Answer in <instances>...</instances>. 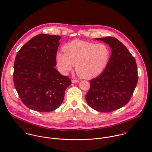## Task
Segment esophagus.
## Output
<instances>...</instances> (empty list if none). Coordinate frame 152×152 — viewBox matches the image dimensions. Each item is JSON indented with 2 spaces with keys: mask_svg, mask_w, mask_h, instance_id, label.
I'll return each mask as SVG.
<instances>
[{
  "mask_svg": "<svg viewBox=\"0 0 152 152\" xmlns=\"http://www.w3.org/2000/svg\"><path fill=\"white\" fill-rule=\"evenodd\" d=\"M72 83H78L79 82V80H75V79H72Z\"/></svg>",
  "mask_w": 152,
  "mask_h": 152,
  "instance_id": "obj_1",
  "label": "esophagus"
}]
</instances>
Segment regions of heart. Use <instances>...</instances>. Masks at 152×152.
<instances>
[{"label": "heart", "mask_w": 152, "mask_h": 152, "mask_svg": "<svg viewBox=\"0 0 152 152\" xmlns=\"http://www.w3.org/2000/svg\"><path fill=\"white\" fill-rule=\"evenodd\" d=\"M64 54L56 56L58 67L61 73L67 75L75 65L77 73L86 79L92 78L107 67L111 56L110 48L104 43H94L76 40L66 45Z\"/></svg>", "instance_id": "1"}]
</instances>
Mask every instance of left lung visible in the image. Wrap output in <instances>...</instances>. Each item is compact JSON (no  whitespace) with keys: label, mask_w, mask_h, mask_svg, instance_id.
<instances>
[{"label":"left lung","mask_w":152,"mask_h":152,"mask_svg":"<svg viewBox=\"0 0 152 152\" xmlns=\"http://www.w3.org/2000/svg\"><path fill=\"white\" fill-rule=\"evenodd\" d=\"M109 45L111 56L103 73L90 80L85 95L88 104L100 112H110L125 106L138 82L135 58L126 46L113 37L95 38Z\"/></svg>","instance_id":"1"}]
</instances>
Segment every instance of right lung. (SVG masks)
Wrapping results in <instances>:
<instances>
[{
	"label": "right lung",
	"mask_w": 152,
	"mask_h": 152,
	"mask_svg": "<svg viewBox=\"0 0 152 152\" xmlns=\"http://www.w3.org/2000/svg\"><path fill=\"white\" fill-rule=\"evenodd\" d=\"M59 36L40 34L28 41L18 52L14 66L15 88L28 108L51 112L62 104L66 89L72 83L56 66Z\"/></svg>",
	"instance_id": "1"
}]
</instances>
